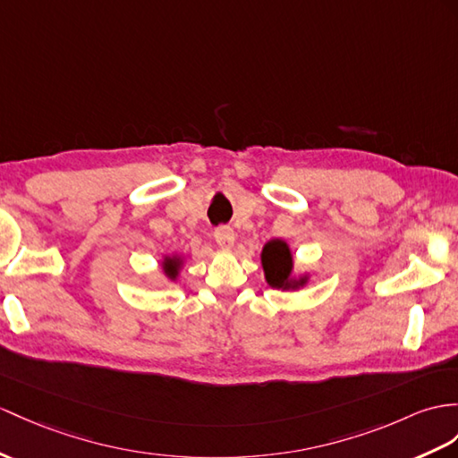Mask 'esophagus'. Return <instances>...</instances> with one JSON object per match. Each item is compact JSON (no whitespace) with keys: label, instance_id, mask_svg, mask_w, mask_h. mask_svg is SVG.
Returning <instances> with one entry per match:
<instances>
[{"label":"esophagus","instance_id":"obj_1","mask_svg":"<svg viewBox=\"0 0 458 458\" xmlns=\"http://www.w3.org/2000/svg\"><path fill=\"white\" fill-rule=\"evenodd\" d=\"M214 237H216V242L219 244V247L229 249L231 244L235 242V231H233L229 225H219L214 231Z\"/></svg>","mask_w":458,"mask_h":458}]
</instances>
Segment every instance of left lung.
Here are the masks:
<instances>
[{"label": "left lung", "instance_id": "1", "mask_svg": "<svg viewBox=\"0 0 458 458\" xmlns=\"http://www.w3.org/2000/svg\"><path fill=\"white\" fill-rule=\"evenodd\" d=\"M262 266L266 272V280L272 287H292L305 284V280L292 282V266L293 259L284 241H270L262 250Z\"/></svg>", "mask_w": 458, "mask_h": 458}]
</instances>
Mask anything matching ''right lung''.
Instances as JSON below:
<instances>
[{
    "label": "right lung",
    "mask_w": 458,
    "mask_h": 458,
    "mask_svg": "<svg viewBox=\"0 0 458 458\" xmlns=\"http://www.w3.org/2000/svg\"><path fill=\"white\" fill-rule=\"evenodd\" d=\"M178 266H181V260L178 259H166L163 267H165V274L169 277H176V272H178Z\"/></svg>",
    "instance_id": "obj_1"
}]
</instances>
